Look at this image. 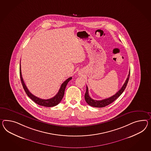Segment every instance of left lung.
<instances>
[{"label":"left lung","instance_id":"obj_1","mask_svg":"<svg viewBox=\"0 0 151 151\" xmlns=\"http://www.w3.org/2000/svg\"><path fill=\"white\" fill-rule=\"evenodd\" d=\"M130 70L129 72L128 78H127V80L125 81L124 85L122 87V88L117 92V93L114 95L113 96L110 97L107 99H104L102 100H93L89 96V91H88V88L86 86V93H85V100L88 104L94 107H99V108H101V107H104L106 106H108L109 104H111L113 101L116 100V99L120 96V95L123 93L124 90L126 88L127 85L128 84L129 79L130 77Z\"/></svg>","mask_w":151,"mask_h":151}]
</instances>
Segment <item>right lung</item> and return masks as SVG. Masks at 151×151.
I'll return each instance as SVG.
<instances>
[{"label": "right lung", "instance_id": "add662e5", "mask_svg": "<svg viewBox=\"0 0 151 151\" xmlns=\"http://www.w3.org/2000/svg\"><path fill=\"white\" fill-rule=\"evenodd\" d=\"M20 67H19V76H20V79H21V83L23 86V89L24 90L25 92L26 93L27 96L29 97V98H31L32 100L35 102V103H36L37 104H39L40 106H42L44 107H53L55 106L61 102V101L62 100V98L64 96V93H65V91L66 89V86L67 85L68 83L72 79V78H68L67 79H66L65 81H64L62 83L61 87L59 89L58 93L53 97L52 98H51L50 99H47V100H44V99H40L39 97L35 96L34 95H33L32 93L29 92V91L28 90V89H27L26 85H25L24 81H23L22 76V74H21V64H20Z\"/></svg>", "mask_w": 151, "mask_h": 151}]
</instances>
